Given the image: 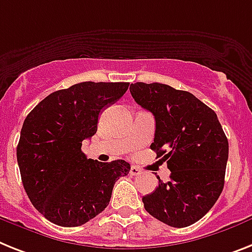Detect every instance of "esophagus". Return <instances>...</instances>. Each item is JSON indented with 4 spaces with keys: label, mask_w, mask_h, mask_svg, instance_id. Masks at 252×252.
I'll use <instances>...</instances> for the list:
<instances>
[{
    "label": "esophagus",
    "mask_w": 252,
    "mask_h": 252,
    "mask_svg": "<svg viewBox=\"0 0 252 252\" xmlns=\"http://www.w3.org/2000/svg\"><path fill=\"white\" fill-rule=\"evenodd\" d=\"M140 172H141L140 168L136 167V166H131V168H130V174H131V175L136 176V175H139Z\"/></svg>",
    "instance_id": "obj_1"
}]
</instances>
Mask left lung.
Returning a JSON list of instances; mask_svg holds the SVG:
<instances>
[{
    "label": "left lung",
    "mask_w": 252,
    "mask_h": 252,
    "mask_svg": "<svg viewBox=\"0 0 252 252\" xmlns=\"http://www.w3.org/2000/svg\"><path fill=\"white\" fill-rule=\"evenodd\" d=\"M130 93L155 116L151 149L171 171L167 183L157 176V189L143 197L144 209L170 226L194 224L224 188L229 147L218 116L193 94L168 85L136 82Z\"/></svg>",
    "instance_id": "left-lung-1"
}]
</instances>
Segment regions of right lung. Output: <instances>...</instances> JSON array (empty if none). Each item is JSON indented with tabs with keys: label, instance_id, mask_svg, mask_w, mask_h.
Instances as JSON below:
<instances>
[{
	"label": "right lung",
	"instance_id": "1",
	"mask_svg": "<svg viewBox=\"0 0 252 252\" xmlns=\"http://www.w3.org/2000/svg\"><path fill=\"white\" fill-rule=\"evenodd\" d=\"M127 82H81L50 94L27 116L16 157L27 196L51 223L78 226L108 206L114 183L127 175L124 159L103 163L81 151L97 118Z\"/></svg>",
	"mask_w": 252,
	"mask_h": 252
}]
</instances>
